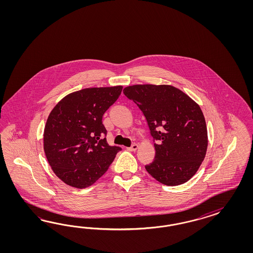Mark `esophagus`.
I'll return each instance as SVG.
<instances>
[{
	"label": "esophagus",
	"instance_id": "esophagus-1",
	"mask_svg": "<svg viewBox=\"0 0 253 253\" xmlns=\"http://www.w3.org/2000/svg\"><path fill=\"white\" fill-rule=\"evenodd\" d=\"M138 146H138V144H136V143H133V144H132V145L128 148V150H129V151H135V150L137 149Z\"/></svg>",
	"mask_w": 253,
	"mask_h": 253
}]
</instances>
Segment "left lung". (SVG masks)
Instances as JSON below:
<instances>
[{
    "label": "left lung",
    "instance_id": "1",
    "mask_svg": "<svg viewBox=\"0 0 253 253\" xmlns=\"http://www.w3.org/2000/svg\"><path fill=\"white\" fill-rule=\"evenodd\" d=\"M123 93L142 111L156 142L147 172L169 186L190 180L207 152V126L199 105L171 85H132Z\"/></svg>",
    "mask_w": 253,
    "mask_h": 253
}]
</instances>
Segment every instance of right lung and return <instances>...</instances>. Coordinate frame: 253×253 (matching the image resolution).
Returning a JSON list of instances; mask_svg holds the SVG:
<instances>
[{
    "instance_id": "add662e5",
    "label": "right lung",
    "mask_w": 253,
    "mask_h": 253,
    "mask_svg": "<svg viewBox=\"0 0 253 253\" xmlns=\"http://www.w3.org/2000/svg\"><path fill=\"white\" fill-rule=\"evenodd\" d=\"M123 86L71 92L53 108L46 122L43 149L54 174L76 188L94 184L107 170L119 146H108L102 118Z\"/></svg>"
}]
</instances>
